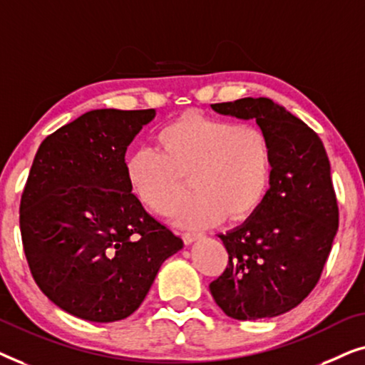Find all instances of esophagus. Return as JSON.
Here are the masks:
<instances>
[{
	"label": "esophagus",
	"mask_w": 365,
	"mask_h": 365,
	"mask_svg": "<svg viewBox=\"0 0 365 365\" xmlns=\"http://www.w3.org/2000/svg\"><path fill=\"white\" fill-rule=\"evenodd\" d=\"M181 237H182V241H184V244H192L194 241H197L199 237H201V234H197V232H182L181 234Z\"/></svg>",
	"instance_id": "esophagus-1"
}]
</instances>
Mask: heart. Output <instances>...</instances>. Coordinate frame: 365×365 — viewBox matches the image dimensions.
<instances>
[{
    "instance_id": "obj_1",
    "label": "heart",
    "mask_w": 365,
    "mask_h": 365,
    "mask_svg": "<svg viewBox=\"0 0 365 365\" xmlns=\"http://www.w3.org/2000/svg\"><path fill=\"white\" fill-rule=\"evenodd\" d=\"M156 148L129 156L128 181L149 211L171 216L191 178L196 196L176 216L184 227L246 217L261 204L271 181V139L252 124L187 113L159 129Z\"/></svg>"
}]
</instances>
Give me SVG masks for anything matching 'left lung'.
Wrapping results in <instances>:
<instances>
[{"label": "left lung", "instance_id": "left-lung-1", "mask_svg": "<svg viewBox=\"0 0 365 365\" xmlns=\"http://www.w3.org/2000/svg\"><path fill=\"white\" fill-rule=\"evenodd\" d=\"M211 108L224 116L256 119L271 139L272 174L251 216L219 234L229 262L209 291L237 321L281 316L316 287L339 229L326 148L306 123L269 98Z\"/></svg>", "mask_w": 365, "mask_h": 365}]
</instances>
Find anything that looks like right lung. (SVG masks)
<instances>
[{"label": "right lung", "instance_id": "add662e5", "mask_svg": "<svg viewBox=\"0 0 365 365\" xmlns=\"http://www.w3.org/2000/svg\"><path fill=\"white\" fill-rule=\"evenodd\" d=\"M156 109H93L44 139L19 206L23 247L49 301L91 322L126 319L182 239L128 181V146Z\"/></svg>", "mask_w": 365, "mask_h": 365}]
</instances>
